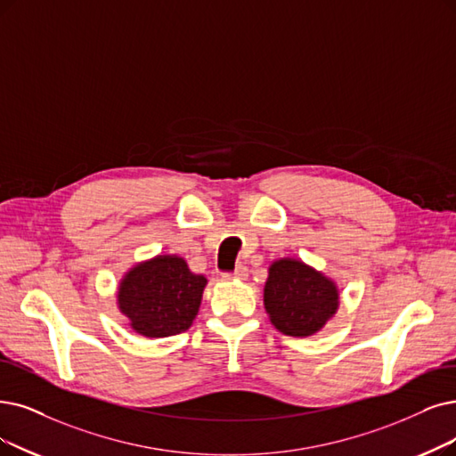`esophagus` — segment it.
Returning <instances> with one entry per match:
<instances>
[{
	"instance_id": "34e87169",
	"label": "esophagus",
	"mask_w": 456,
	"mask_h": 456,
	"mask_svg": "<svg viewBox=\"0 0 456 456\" xmlns=\"http://www.w3.org/2000/svg\"><path fill=\"white\" fill-rule=\"evenodd\" d=\"M248 275V269H247V265H238L233 269V273H224V279H228V281H241V279H245Z\"/></svg>"
}]
</instances>
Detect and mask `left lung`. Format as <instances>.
Segmentation results:
<instances>
[{
    "mask_svg": "<svg viewBox=\"0 0 456 456\" xmlns=\"http://www.w3.org/2000/svg\"><path fill=\"white\" fill-rule=\"evenodd\" d=\"M264 305L271 323L288 337H311L338 308V288L323 273L294 258L269 265Z\"/></svg>",
    "mask_w": 456,
    "mask_h": 456,
    "instance_id": "left-lung-1",
    "label": "left lung"
}]
</instances>
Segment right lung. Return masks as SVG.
<instances>
[{
    "mask_svg": "<svg viewBox=\"0 0 456 456\" xmlns=\"http://www.w3.org/2000/svg\"><path fill=\"white\" fill-rule=\"evenodd\" d=\"M208 279L194 275L179 256H155L134 265L118 289L119 311L148 338L187 331L198 314Z\"/></svg>",
    "mask_w": 456,
    "mask_h": 456,
    "instance_id": "add662e5",
    "label": "right lung"
}]
</instances>
